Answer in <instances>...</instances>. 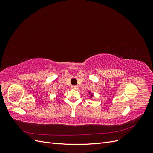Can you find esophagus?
<instances>
[{
    "label": "esophagus",
    "instance_id": "34e87169",
    "mask_svg": "<svg viewBox=\"0 0 153 153\" xmlns=\"http://www.w3.org/2000/svg\"><path fill=\"white\" fill-rule=\"evenodd\" d=\"M73 89H78V85H73L71 87Z\"/></svg>",
    "mask_w": 153,
    "mask_h": 153
}]
</instances>
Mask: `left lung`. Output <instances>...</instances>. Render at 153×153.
Here are the masks:
<instances>
[{
  "mask_svg": "<svg viewBox=\"0 0 153 153\" xmlns=\"http://www.w3.org/2000/svg\"><path fill=\"white\" fill-rule=\"evenodd\" d=\"M89 93L91 94V92H89ZM92 96H93V95H92V94H91V98H92Z\"/></svg>",
  "mask_w": 153,
  "mask_h": 153,
  "instance_id": "1",
  "label": "left lung"
}]
</instances>
